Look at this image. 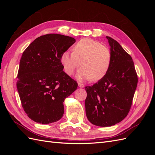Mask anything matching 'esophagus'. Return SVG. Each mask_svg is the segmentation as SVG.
Here are the masks:
<instances>
[{"mask_svg":"<svg viewBox=\"0 0 155 155\" xmlns=\"http://www.w3.org/2000/svg\"><path fill=\"white\" fill-rule=\"evenodd\" d=\"M78 86L81 88H83L84 87H85V85L83 83H78Z\"/></svg>","mask_w":155,"mask_h":155,"instance_id":"34e87169","label":"esophagus"}]
</instances>
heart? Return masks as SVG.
<instances>
[{
    "label": "heart",
    "mask_w": 155,
    "mask_h": 155,
    "mask_svg": "<svg viewBox=\"0 0 155 155\" xmlns=\"http://www.w3.org/2000/svg\"><path fill=\"white\" fill-rule=\"evenodd\" d=\"M64 71L72 75L79 66L77 77L79 79H91L94 81L104 78L109 72L112 62L110 50L101 42L85 38L74 46L73 52L64 51L61 56Z\"/></svg>",
    "instance_id": "heart-1"
}]
</instances>
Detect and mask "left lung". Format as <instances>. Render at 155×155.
I'll use <instances>...</instances> for the list:
<instances>
[{
    "label": "left lung",
    "mask_w": 155,
    "mask_h": 155,
    "mask_svg": "<svg viewBox=\"0 0 155 155\" xmlns=\"http://www.w3.org/2000/svg\"><path fill=\"white\" fill-rule=\"evenodd\" d=\"M112 62L106 76L85 87L86 115L92 124L110 127L122 121L132 105L138 76L131 56L116 40L107 36Z\"/></svg>",
    "instance_id": "8db88e82"
}]
</instances>
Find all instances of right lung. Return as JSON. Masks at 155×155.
<instances>
[{"label":"right lung","mask_w":155,"mask_h":155,"mask_svg":"<svg viewBox=\"0 0 155 155\" xmlns=\"http://www.w3.org/2000/svg\"><path fill=\"white\" fill-rule=\"evenodd\" d=\"M76 40L56 34L40 36L28 46L20 60L17 88L29 118L42 124L59 120L63 102L77 89L78 83L63 71L61 54Z\"/></svg>","instance_id":"right-lung-1"}]
</instances>
